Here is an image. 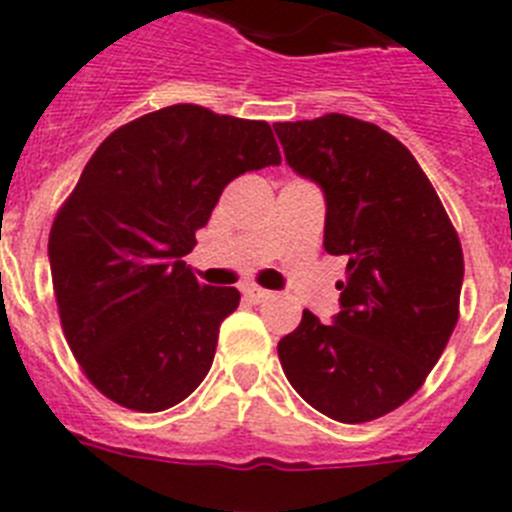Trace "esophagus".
<instances>
[{
	"instance_id": "esophagus-1",
	"label": "esophagus",
	"mask_w": 512,
	"mask_h": 512,
	"mask_svg": "<svg viewBox=\"0 0 512 512\" xmlns=\"http://www.w3.org/2000/svg\"><path fill=\"white\" fill-rule=\"evenodd\" d=\"M243 295H246L251 302H256V305H259V302L271 300L269 289H261V287H256V284H251V287L243 289Z\"/></svg>"
}]
</instances>
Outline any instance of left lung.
Instances as JSON below:
<instances>
[{
	"label": "left lung",
	"instance_id": "1",
	"mask_svg": "<svg viewBox=\"0 0 512 512\" xmlns=\"http://www.w3.org/2000/svg\"><path fill=\"white\" fill-rule=\"evenodd\" d=\"M287 164L325 194V251L346 256L341 312L310 310L279 341L305 402L341 423L392 413L423 387L459 320L464 253L413 153L356 117L277 122Z\"/></svg>",
	"mask_w": 512,
	"mask_h": 512
}]
</instances>
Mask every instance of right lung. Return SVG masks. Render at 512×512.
<instances>
[{"label": "right lung", "mask_w": 512, "mask_h": 512, "mask_svg": "<svg viewBox=\"0 0 512 512\" xmlns=\"http://www.w3.org/2000/svg\"><path fill=\"white\" fill-rule=\"evenodd\" d=\"M282 164L269 122L171 104L102 140L48 238L63 336L89 382L138 413L200 387L235 287H207L184 256L235 176Z\"/></svg>", "instance_id": "add662e5"}]
</instances>
